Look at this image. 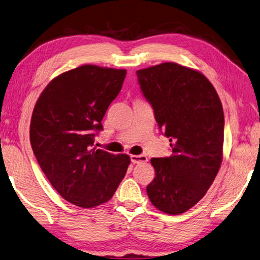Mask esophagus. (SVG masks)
<instances>
[{
    "label": "esophagus",
    "instance_id": "obj_1",
    "mask_svg": "<svg viewBox=\"0 0 260 260\" xmlns=\"http://www.w3.org/2000/svg\"><path fill=\"white\" fill-rule=\"evenodd\" d=\"M131 161L133 164H141V162H146L147 157L145 155H131Z\"/></svg>",
    "mask_w": 260,
    "mask_h": 260
}]
</instances>
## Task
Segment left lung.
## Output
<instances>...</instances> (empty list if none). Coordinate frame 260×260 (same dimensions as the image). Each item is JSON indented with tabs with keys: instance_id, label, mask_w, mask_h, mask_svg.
Segmentation results:
<instances>
[{
	"instance_id": "8db88e82",
	"label": "left lung",
	"mask_w": 260,
	"mask_h": 260,
	"mask_svg": "<svg viewBox=\"0 0 260 260\" xmlns=\"http://www.w3.org/2000/svg\"><path fill=\"white\" fill-rule=\"evenodd\" d=\"M142 93L154 111L171 154L152 157L155 177L150 201L167 214H181L200 202L220 169L224 114L214 86L198 71L177 63L136 71Z\"/></svg>"
}]
</instances>
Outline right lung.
<instances>
[{"label": "right lung", "mask_w": 260, "mask_h": 260, "mask_svg": "<svg viewBox=\"0 0 260 260\" xmlns=\"http://www.w3.org/2000/svg\"><path fill=\"white\" fill-rule=\"evenodd\" d=\"M125 76L126 70L82 65L56 76L36 103L30 123L36 159L56 191L76 206L108 202L129 166L127 154L93 147Z\"/></svg>", "instance_id": "obj_1"}]
</instances>
